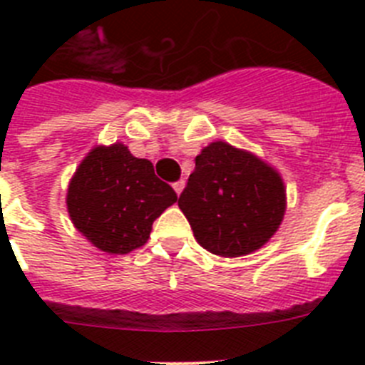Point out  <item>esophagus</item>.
Instances as JSON below:
<instances>
[{"mask_svg": "<svg viewBox=\"0 0 365 365\" xmlns=\"http://www.w3.org/2000/svg\"><path fill=\"white\" fill-rule=\"evenodd\" d=\"M185 180H177V182H173V190H175L177 192V195H180V192H182V190H185Z\"/></svg>", "mask_w": 365, "mask_h": 365, "instance_id": "34e87169", "label": "esophagus"}]
</instances>
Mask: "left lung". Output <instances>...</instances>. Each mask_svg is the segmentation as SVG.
Wrapping results in <instances>:
<instances>
[{
	"label": "left lung",
	"mask_w": 365,
	"mask_h": 365,
	"mask_svg": "<svg viewBox=\"0 0 365 365\" xmlns=\"http://www.w3.org/2000/svg\"><path fill=\"white\" fill-rule=\"evenodd\" d=\"M179 208L208 252L247 256L278 232L287 208L285 185L278 170L257 155L215 140L195 157Z\"/></svg>",
	"instance_id": "8db88e82"
}]
</instances>
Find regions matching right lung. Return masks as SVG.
I'll return each mask as SVG.
<instances>
[{
	"label": "right lung",
	"instance_id": "add662e5",
	"mask_svg": "<svg viewBox=\"0 0 365 365\" xmlns=\"http://www.w3.org/2000/svg\"><path fill=\"white\" fill-rule=\"evenodd\" d=\"M175 201L153 164L133 157L122 143L93 148L71 177L66 197L74 228L108 254L143 247L155 219Z\"/></svg>",
	"mask_w": 365,
	"mask_h": 365
}]
</instances>
